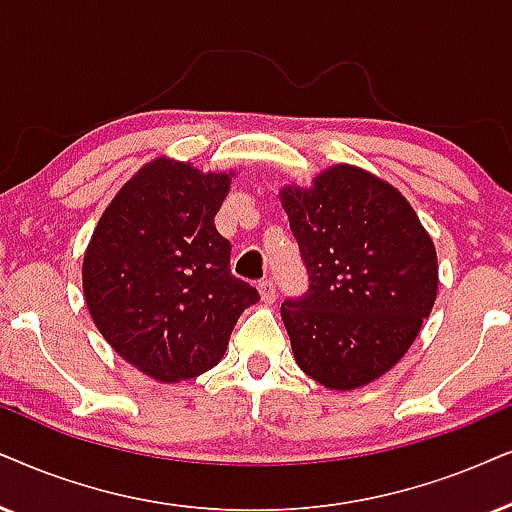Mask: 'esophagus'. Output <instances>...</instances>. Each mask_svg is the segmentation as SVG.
<instances>
[{
	"mask_svg": "<svg viewBox=\"0 0 512 512\" xmlns=\"http://www.w3.org/2000/svg\"><path fill=\"white\" fill-rule=\"evenodd\" d=\"M257 290H260V295H262L264 302L271 304V302L276 300V283L269 281V278H262V281L257 283Z\"/></svg>",
	"mask_w": 512,
	"mask_h": 512,
	"instance_id": "1",
	"label": "esophagus"
}]
</instances>
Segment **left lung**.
<instances>
[{
  "mask_svg": "<svg viewBox=\"0 0 512 512\" xmlns=\"http://www.w3.org/2000/svg\"><path fill=\"white\" fill-rule=\"evenodd\" d=\"M281 205L309 274L307 293L281 304L297 366L328 390L373 383L432 312L435 243L409 200L354 165L283 186Z\"/></svg>",
  "mask_w": 512,
  "mask_h": 512,
  "instance_id": "8db88e82",
  "label": "left lung"
}]
</instances>
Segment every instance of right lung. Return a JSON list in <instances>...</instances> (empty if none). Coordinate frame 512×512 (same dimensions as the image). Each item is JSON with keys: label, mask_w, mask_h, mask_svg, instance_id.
<instances>
[{"label": "right lung", "mask_w": 512, "mask_h": 512, "mask_svg": "<svg viewBox=\"0 0 512 512\" xmlns=\"http://www.w3.org/2000/svg\"><path fill=\"white\" fill-rule=\"evenodd\" d=\"M234 172L155 158L96 224L82 262L89 314L122 359L160 383L210 371L260 293L231 274L215 215Z\"/></svg>", "instance_id": "right-lung-1"}]
</instances>
